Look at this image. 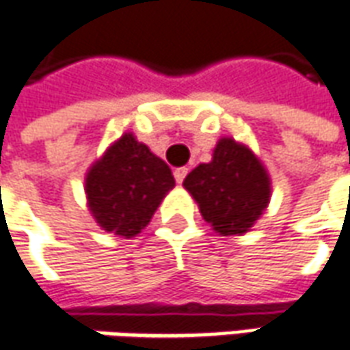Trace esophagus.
I'll list each match as a JSON object with an SVG mask.
<instances>
[{"mask_svg": "<svg viewBox=\"0 0 350 350\" xmlns=\"http://www.w3.org/2000/svg\"><path fill=\"white\" fill-rule=\"evenodd\" d=\"M185 176H187V168H185V167H180V168H176V170H174V178H176V182H178V183H182Z\"/></svg>", "mask_w": 350, "mask_h": 350, "instance_id": "obj_1", "label": "esophagus"}]
</instances>
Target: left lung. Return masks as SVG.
<instances>
[{
	"label": "left lung",
	"instance_id": "obj_1",
	"mask_svg": "<svg viewBox=\"0 0 350 350\" xmlns=\"http://www.w3.org/2000/svg\"><path fill=\"white\" fill-rule=\"evenodd\" d=\"M202 219L221 237L244 234L271 200V178L254 151L234 138H219L210 163H200L183 180Z\"/></svg>",
	"mask_w": 350,
	"mask_h": 350
}]
</instances>
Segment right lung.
<instances>
[{
	"label": "right lung",
	"mask_w": 350,
	"mask_h": 350,
	"mask_svg": "<svg viewBox=\"0 0 350 350\" xmlns=\"http://www.w3.org/2000/svg\"><path fill=\"white\" fill-rule=\"evenodd\" d=\"M174 185L167 163L133 133L113 142L85 176L87 206L94 221L123 239H133L148 227Z\"/></svg>",
	"instance_id": "1"
}]
</instances>
